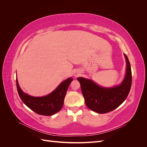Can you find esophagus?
Listing matches in <instances>:
<instances>
[{
    "label": "esophagus",
    "mask_w": 147,
    "mask_h": 147,
    "mask_svg": "<svg viewBox=\"0 0 147 147\" xmlns=\"http://www.w3.org/2000/svg\"><path fill=\"white\" fill-rule=\"evenodd\" d=\"M74 76H75V77H78V75H80V72H79V71H78V70L75 71L74 73Z\"/></svg>",
    "instance_id": "1"
}]
</instances>
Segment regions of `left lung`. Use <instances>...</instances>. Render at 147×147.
<instances>
[{"mask_svg":"<svg viewBox=\"0 0 147 147\" xmlns=\"http://www.w3.org/2000/svg\"><path fill=\"white\" fill-rule=\"evenodd\" d=\"M124 55L126 62V74L119 85L106 88L98 85L91 79L77 78L85 104L90 110L98 113H107L118 107L126 99L131 87L132 73L128 57Z\"/></svg>","mask_w":147,"mask_h":147,"instance_id":"left-lung-1","label":"left lung"}]
</instances>
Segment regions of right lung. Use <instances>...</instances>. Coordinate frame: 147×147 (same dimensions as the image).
Segmentation results:
<instances>
[{
    "instance_id": "1",
    "label": "right lung",
    "mask_w": 147,
    "mask_h": 147,
    "mask_svg": "<svg viewBox=\"0 0 147 147\" xmlns=\"http://www.w3.org/2000/svg\"><path fill=\"white\" fill-rule=\"evenodd\" d=\"M72 80V77L68 78L50 94L42 97H34L24 92L19 85L17 78L16 86L20 98L26 106L37 114L51 116L58 112L63 107L66 92Z\"/></svg>"
}]
</instances>
